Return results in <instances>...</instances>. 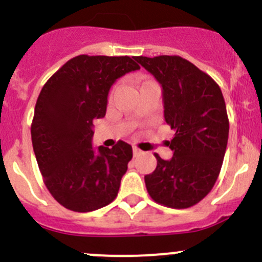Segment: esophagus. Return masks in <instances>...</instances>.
<instances>
[{
    "label": "esophagus",
    "mask_w": 262,
    "mask_h": 262,
    "mask_svg": "<svg viewBox=\"0 0 262 262\" xmlns=\"http://www.w3.org/2000/svg\"><path fill=\"white\" fill-rule=\"evenodd\" d=\"M142 150L139 149V148H137V147H133V156L134 157H137V156H141L142 155Z\"/></svg>",
    "instance_id": "34e87169"
}]
</instances>
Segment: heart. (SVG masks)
I'll return each instance as SVG.
<instances>
[{
    "label": "heart",
    "instance_id": "heart-1",
    "mask_svg": "<svg viewBox=\"0 0 262 262\" xmlns=\"http://www.w3.org/2000/svg\"><path fill=\"white\" fill-rule=\"evenodd\" d=\"M144 82H148V81H143V82H142V83H144Z\"/></svg>",
    "mask_w": 262,
    "mask_h": 262
}]
</instances>
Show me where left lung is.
<instances>
[{"instance_id":"left-lung-1","label":"left lung","mask_w":262,"mask_h":262,"mask_svg":"<svg viewBox=\"0 0 262 262\" xmlns=\"http://www.w3.org/2000/svg\"><path fill=\"white\" fill-rule=\"evenodd\" d=\"M162 87L165 120L175 137L173 156L144 176L148 194L158 204L184 209L204 199L223 163L229 121L221 89L210 76L179 55L134 57Z\"/></svg>"}]
</instances>
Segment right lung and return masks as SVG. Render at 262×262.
<instances>
[{"instance_id":"obj_1","label":"right lung","mask_w":262,"mask_h":262,"mask_svg":"<svg viewBox=\"0 0 262 262\" xmlns=\"http://www.w3.org/2000/svg\"><path fill=\"white\" fill-rule=\"evenodd\" d=\"M134 57L77 55L47 81L36 100L31 141L52 196L73 212L110 204L133 157L130 144L92 147L94 119L106 114L113 83L139 70Z\"/></svg>"}]
</instances>
